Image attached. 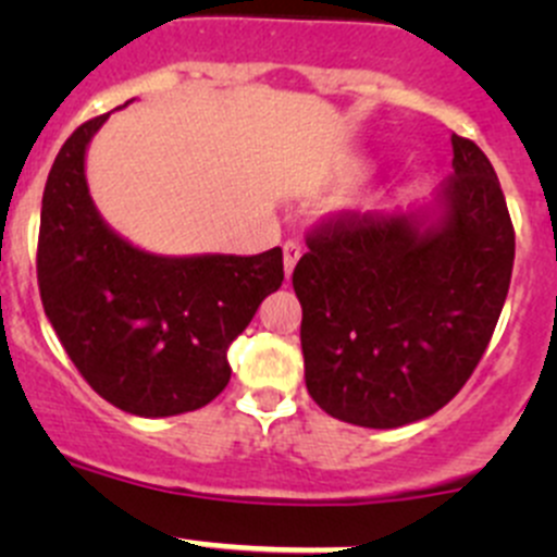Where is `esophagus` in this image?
<instances>
[{"label": "esophagus", "instance_id": "1", "mask_svg": "<svg viewBox=\"0 0 557 557\" xmlns=\"http://www.w3.org/2000/svg\"><path fill=\"white\" fill-rule=\"evenodd\" d=\"M301 258V245L294 243V239H288V243L283 245V263H285V277H290L294 274V267L299 263Z\"/></svg>", "mask_w": 557, "mask_h": 557}]
</instances>
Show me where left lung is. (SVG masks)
<instances>
[{
    "label": "left lung",
    "mask_w": 557,
    "mask_h": 557,
    "mask_svg": "<svg viewBox=\"0 0 557 557\" xmlns=\"http://www.w3.org/2000/svg\"><path fill=\"white\" fill-rule=\"evenodd\" d=\"M453 177L409 212L350 215L294 269L307 391L323 412L398 429L440 412L507 301L515 232L493 164L453 134Z\"/></svg>",
    "instance_id": "obj_1"
}]
</instances>
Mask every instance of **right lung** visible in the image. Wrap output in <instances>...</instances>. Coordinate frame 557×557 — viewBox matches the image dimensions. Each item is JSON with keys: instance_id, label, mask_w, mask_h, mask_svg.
<instances>
[{"instance_id": "obj_1", "label": "right lung", "mask_w": 557, "mask_h": 557, "mask_svg": "<svg viewBox=\"0 0 557 557\" xmlns=\"http://www.w3.org/2000/svg\"><path fill=\"white\" fill-rule=\"evenodd\" d=\"M107 117L75 128L45 183V314L77 372L117 409L139 418L194 412L228 385V347L283 285V250L161 256L121 237L86 180L88 145Z\"/></svg>"}]
</instances>
